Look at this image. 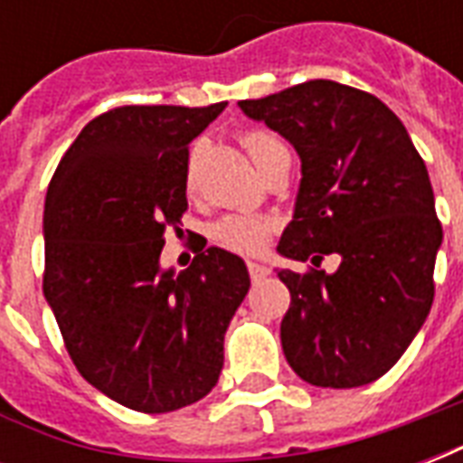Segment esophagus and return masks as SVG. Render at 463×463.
Masks as SVG:
<instances>
[{"label": "esophagus", "mask_w": 463, "mask_h": 463, "mask_svg": "<svg viewBox=\"0 0 463 463\" xmlns=\"http://www.w3.org/2000/svg\"><path fill=\"white\" fill-rule=\"evenodd\" d=\"M248 272H250L252 280H262V278H268L270 275V268H265L260 262H248Z\"/></svg>", "instance_id": "esophagus-1"}]
</instances>
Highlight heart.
Returning <instances> with one entry per match:
<instances>
[{"mask_svg":"<svg viewBox=\"0 0 463 463\" xmlns=\"http://www.w3.org/2000/svg\"><path fill=\"white\" fill-rule=\"evenodd\" d=\"M242 146L250 153L252 163L262 168L265 161L270 158L272 151H278L282 143L272 138L270 133L265 131H248L242 133ZM188 178V185H191ZM278 228V222L272 218H262V215H252V213H228L218 221L211 222V241L221 245L225 250L241 252V255H255L260 252L268 242H270L272 232Z\"/></svg>","mask_w":463,"mask_h":463,"instance_id":"1","label":"heart"}]
</instances>
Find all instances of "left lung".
<instances>
[{"instance_id":"obj_1","label":"left lung","mask_w":463,"mask_h":463,"mask_svg":"<svg viewBox=\"0 0 463 463\" xmlns=\"http://www.w3.org/2000/svg\"><path fill=\"white\" fill-rule=\"evenodd\" d=\"M295 146L302 181L278 252L340 268L280 270L290 310L282 352L315 387L349 389L397 364L434 302L441 222L427 165L404 123L377 96L315 79L238 101Z\"/></svg>"}]
</instances>
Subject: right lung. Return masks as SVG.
Listing matches in <instances>:
<instances>
[{
  "mask_svg": "<svg viewBox=\"0 0 463 463\" xmlns=\"http://www.w3.org/2000/svg\"><path fill=\"white\" fill-rule=\"evenodd\" d=\"M221 104L121 106L69 146L44 203V298L69 357L106 397L146 414L203 399L250 288L238 255L208 248L161 270L163 232L188 211V143Z\"/></svg>",
  "mask_w": 463,
  "mask_h": 463,
  "instance_id": "1",
  "label": "right lung"
}]
</instances>
